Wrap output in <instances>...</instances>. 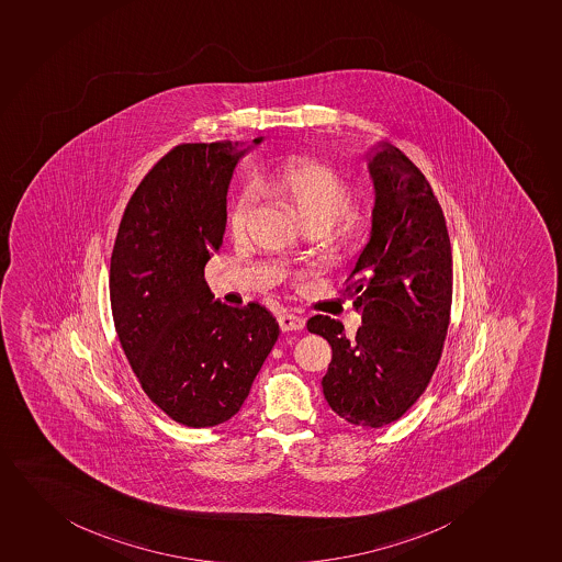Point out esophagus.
<instances>
[{
	"instance_id": "1",
	"label": "esophagus",
	"mask_w": 562,
	"mask_h": 562,
	"mask_svg": "<svg viewBox=\"0 0 562 562\" xmlns=\"http://www.w3.org/2000/svg\"><path fill=\"white\" fill-rule=\"evenodd\" d=\"M278 322L279 327H281L283 331H297V329H303V325H305V319H303L302 316L292 313L279 314Z\"/></svg>"
}]
</instances>
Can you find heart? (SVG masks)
<instances>
[{
  "instance_id": "heart-1",
  "label": "heart",
  "mask_w": 562,
  "mask_h": 562,
  "mask_svg": "<svg viewBox=\"0 0 562 562\" xmlns=\"http://www.w3.org/2000/svg\"><path fill=\"white\" fill-rule=\"evenodd\" d=\"M260 194L286 201L302 216L308 229L324 231L333 254H348L361 248L372 231V220L364 211L349 207L353 187L335 166L313 157H292L255 181ZM254 195L248 190L235 195L225 213V235L243 240Z\"/></svg>"
}]
</instances>
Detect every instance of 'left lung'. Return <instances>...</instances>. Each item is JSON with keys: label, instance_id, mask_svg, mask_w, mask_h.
Listing matches in <instances>:
<instances>
[{"label": "left lung", "instance_id": "left-lung-1", "mask_svg": "<svg viewBox=\"0 0 562 562\" xmlns=\"http://www.w3.org/2000/svg\"><path fill=\"white\" fill-rule=\"evenodd\" d=\"M370 171L372 240L342 294L362 316L355 337L316 314L307 329L331 344L322 386L329 407L359 427L402 418L431 383L442 357L453 297V259L437 195L418 166L391 144Z\"/></svg>", "mask_w": 562, "mask_h": 562}]
</instances>
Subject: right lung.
I'll return each mask as SVG.
<instances>
[{
    "instance_id": "obj_1",
    "label": "right lung",
    "mask_w": 562,
    "mask_h": 562,
    "mask_svg": "<svg viewBox=\"0 0 562 562\" xmlns=\"http://www.w3.org/2000/svg\"><path fill=\"white\" fill-rule=\"evenodd\" d=\"M243 154L231 143L168 151L131 195L111 257V308L125 357L149 400L194 429L240 411L279 337L267 308L213 302L205 281Z\"/></svg>"
}]
</instances>
